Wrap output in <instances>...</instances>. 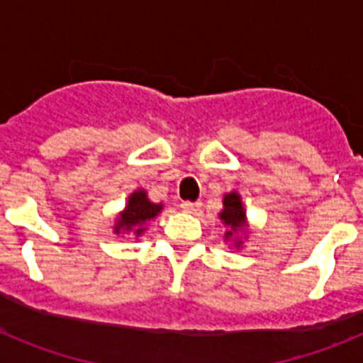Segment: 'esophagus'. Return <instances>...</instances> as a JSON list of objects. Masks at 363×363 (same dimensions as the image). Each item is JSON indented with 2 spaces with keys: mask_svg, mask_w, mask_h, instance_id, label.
<instances>
[{
  "mask_svg": "<svg viewBox=\"0 0 363 363\" xmlns=\"http://www.w3.org/2000/svg\"><path fill=\"white\" fill-rule=\"evenodd\" d=\"M179 207H182V211H185V213L196 214L198 211H200L201 203H200V201H184V203L179 205Z\"/></svg>",
  "mask_w": 363,
  "mask_h": 363,
  "instance_id": "1",
  "label": "esophagus"
}]
</instances>
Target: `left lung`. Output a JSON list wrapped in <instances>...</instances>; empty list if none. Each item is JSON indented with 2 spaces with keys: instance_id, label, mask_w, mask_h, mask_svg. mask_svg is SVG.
I'll return each mask as SVG.
<instances>
[{
  "instance_id": "obj_1",
  "label": "left lung",
  "mask_w": 363,
  "mask_h": 363,
  "mask_svg": "<svg viewBox=\"0 0 363 363\" xmlns=\"http://www.w3.org/2000/svg\"><path fill=\"white\" fill-rule=\"evenodd\" d=\"M218 218L225 225L223 242H229L230 247L240 251L249 234V221H247L245 207L238 192L230 191L223 196V209L218 213Z\"/></svg>"
}]
</instances>
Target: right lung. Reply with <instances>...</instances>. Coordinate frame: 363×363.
<instances>
[{
	"instance_id": "obj_1",
	"label": "right lung",
	"mask_w": 363,
	"mask_h": 363,
	"mask_svg": "<svg viewBox=\"0 0 363 363\" xmlns=\"http://www.w3.org/2000/svg\"><path fill=\"white\" fill-rule=\"evenodd\" d=\"M163 209V203H154L149 200L145 189H136L130 192L129 200L125 203V209L114 220L112 230L118 236H134L142 238L147 230V223L158 216Z\"/></svg>"
}]
</instances>
